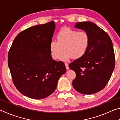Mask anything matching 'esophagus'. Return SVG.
Listing matches in <instances>:
<instances>
[{
    "label": "esophagus",
    "instance_id": "esophagus-1",
    "mask_svg": "<svg viewBox=\"0 0 120 120\" xmlns=\"http://www.w3.org/2000/svg\"><path fill=\"white\" fill-rule=\"evenodd\" d=\"M65 66H66V69L67 70H69V66H68V64H67V63H66V64H65Z\"/></svg>",
    "mask_w": 120,
    "mask_h": 120
}]
</instances>
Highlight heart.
<instances>
[{"instance_id": "obj_1", "label": "heart", "mask_w": 120, "mask_h": 120, "mask_svg": "<svg viewBox=\"0 0 120 120\" xmlns=\"http://www.w3.org/2000/svg\"><path fill=\"white\" fill-rule=\"evenodd\" d=\"M90 42L89 36L85 31L78 32L69 28H64L56 35V41H52L49 46L53 59L58 60L66 51L61 60L79 59L85 56Z\"/></svg>"}]
</instances>
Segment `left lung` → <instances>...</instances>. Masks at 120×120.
I'll use <instances>...</instances> for the list:
<instances>
[{"instance_id":"left-lung-1","label":"left lung","mask_w":120,"mask_h":120,"mask_svg":"<svg viewBox=\"0 0 120 120\" xmlns=\"http://www.w3.org/2000/svg\"><path fill=\"white\" fill-rule=\"evenodd\" d=\"M75 27L87 32L90 42L85 56L69 65L76 74L72 86L81 94H93L104 88L114 69L113 43L107 33L92 22L77 23Z\"/></svg>"}]
</instances>
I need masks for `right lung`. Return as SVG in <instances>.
<instances>
[{"label":"right lung","instance_id":"right-lung-1","mask_svg":"<svg viewBox=\"0 0 120 120\" xmlns=\"http://www.w3.org/2000/svg\"><path fill=\"white\" fill-rule=\"evenodd\" d=\"M53 21L33 26L16 36L8 55L12 79L19 92L29 98H46L54 92L66 71L64 62L52 59L49 46Z\"/></svg>","mask_w":120,"mask_h":120}]
</instances>
